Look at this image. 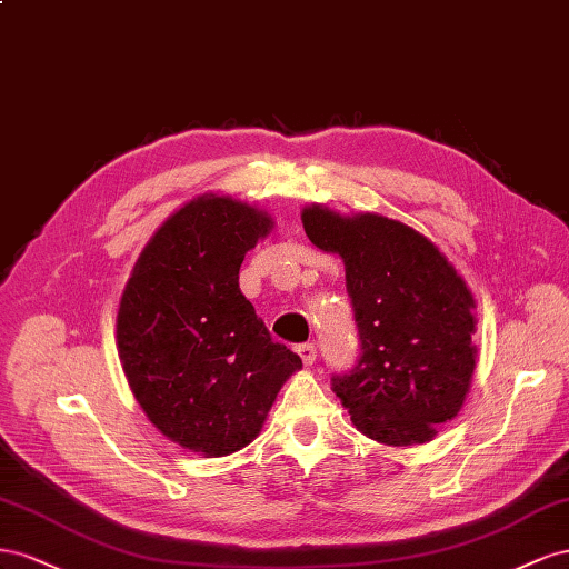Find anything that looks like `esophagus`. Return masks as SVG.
<instances>
[{"label":"esophagus","mask_w":569,"mask_h":569,"mask_svg":"<svg viewBox=\"0 0 569 569\" xmlns=\"http://www.w3.org/2000/svg\"><path fill=\"white\" fill-rule=\"evenodd\" d=\"M296 352L300 355V360H302V365H315V360H317V348H315V343H302V346H298L296 348Z\"/></svg>","instance_id":"34e87169"}]
</instances>
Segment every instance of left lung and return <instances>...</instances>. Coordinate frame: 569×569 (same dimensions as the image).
I'll list each match as a JSON object with an SVG mask.
<instances>
[{"label": "left lung", "instance_id": "8db88e82", "mask_svg": "<svg viewBox=\"0 0 569 569\" xmlns=\"http://www.w3.org/2000/svg\"><path fill=\"white\" fill-rule=\"evenodd\" d=\"M307 238L346 264L360 360L331 379L357 431L427 443L465 402L477 367L475 298L429 238L379 214L302 209Z\"/></svg>", "mask_w": 569, "mask_h": 569}]
</instances>
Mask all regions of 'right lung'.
I'll return each mask as SVG.
<instances>
[{
	"mask_svg": "<svg viewBox=\"0 0 569 569\" xmlns=\"http://www.w3.org/2000/svg\"><path fill=\"white\" fill-rule=\"evenodd\" d=\"M271 229L262 209L200 194L159 226L119 302V357L136 400L173 443L207 458L254 441L302 367L238 286L246 252Z\"/></svg>",
	"mask_w": 569,
	"mask_h": 569,
	"instance_id": "right-lung-1",
	"label": "right lung"
}]
</instances>
